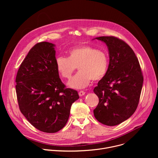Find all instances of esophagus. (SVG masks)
I'll return each mask as SVG.
<instances>
[{"label":"esophagus","instance_id":"esophagus-1","mask_svg":"<svg viewBox=\"0 0 158 158\" xmlns=\"http://www.w3.org/2000/svg\"><path fill=\"white\" fill-rule=\"evenodd\" d=\"M85 94V92L84 91H79V96H83Z\"/></svg>","mask_w":158,"mask_h":158}]
</instances>
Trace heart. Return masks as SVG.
Wrapping results in <instances>:
<instances>
[{
	"label": "heart",
	"mask_w": 158,
	"mask_h": 158,
	"mask_svg": "<svg viewBox=\"0 0 158 158\" xmlns=\"http://www.w3.org/2000/svg\"><path fill=\"white\" fill-rule=\"evenodd\" d=\"M56 65L59 75L64 79H69L77 67L79 73L68 82L74 89H83L91 80L97 82L106 75L109 67L107 54L90 46H81L69 51V57L59 56Z\"/></svg>",
	"instance_id": "obj_1"
}]
</instances>
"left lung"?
Masks as SVG:
<instances>
[{"label":"left lung","instance_id":"1","mask_svg":"<svg viewBox=\"0 0 158 158\" xmlns=\"http://www.w3.org/2000/svg\"><path fill=\"white\" fill-rule=\"evenodd\" d=\"M95 39L107 45L109 64L106 75L94 89L99 98L94 115L99 123L113 126L136 111L143 87V73L136 54L124 41L114 36Z\"/></svg>","mask_w":158,"mask_h":158}]
</instances>
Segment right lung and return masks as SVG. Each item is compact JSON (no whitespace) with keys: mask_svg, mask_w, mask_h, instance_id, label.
Returning <instances> with one entry per match:
<instances>
[{"mask_svg":"<svg viewBox=\"0 0 158 158\" xmlns=\"http://www.w3.org/2000/svg\"><path fill=\"white\" fill-rule=\"evenodd\" d=\"M54 44H36L22 62L15 79L19 109L38 130L54 133L68 121L72 104L79 97L65 85L56 65Z\"/></svg>","mask_w":158,"mask_h":158,"instance_id":"1","label":"right lung"}]
</instances>
